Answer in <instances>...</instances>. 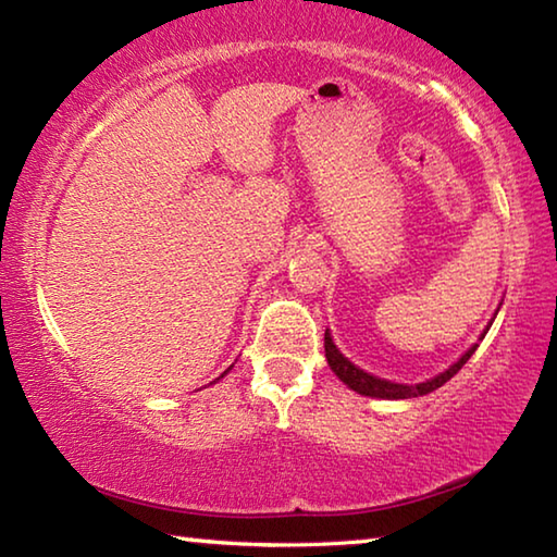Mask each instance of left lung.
I'll list each match as a JSON object with an SVG mask.
<instances>
[{
  "instance_id": "8db88e82",
  "label": "left lung",
  "mask_w": 557,
  "mask_h": 557,
  "mask_svg": "<svg viewBox=\"0 0 557 557\" xmlns=\"http://www.w3.org/2000/svg\"><path fill=\"white\" fill-rule=\"evenodd\" d=\"M474 344L469 348V351L459 358V361L455 366H449V369L445 373L435 375V379H430L425 383H418V385H403V383H391V381H383V379H375V375L366 373L361 369H356V366L348 361V358H344L342 354H338V348L334 346L332 336H329V332L324 334V351H326V361L329 366H332V371L342 379L348 388L361 393V395H371V398H388V400H400V398H418V395H428L432 391H437L440 385H445L451 375H455L461 366H465L471 354L476 351Z\"/></svg>"
}]
</instances>
